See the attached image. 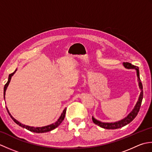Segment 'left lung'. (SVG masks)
Instances as JSON below:
<instances>
[{"instance_id":"8db88e82","label":"left lung","mask_w":152,"mask_h":152,"mask_svg":"<svg viewBox=\"0 0 152 152\" xmlns=\"http://www.w3.org/2000/svg\"><path fill=\"white\" fill-rule=\"evenodd\" d=\"M124 66L125 68L128 69H135L137 71V78H138V86H139V88L141 90V92L140 93V96L139 98H138V100L137 102L135 104L134 108L133 109L129 115L125 117L124 119H121L120 121L114 122V123H104V122H101L97 119H96L93 117H92V120L94 123L95 124L97 125L100 127L104 129H119L121 128L122 127H124V126L127 125V124H129L133 119L136 118V116L137 115L138 112L140 110V108L142 104V99H143V88H142V84L141 80L140 78V75H139V69L138 67L137 66L133 65V64H131L130 63H123Z\"/></svg>"}]
</instances>
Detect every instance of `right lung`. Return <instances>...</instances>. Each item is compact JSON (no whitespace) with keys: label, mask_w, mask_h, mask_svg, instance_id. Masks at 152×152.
I'll return each mask as SVG.
<instances>
[{"label":"right lung","mask_w":152,"mask_h":152,"mask_svg":"<svg viewBox=\"0 0 152 152\" xmlns=\"http://www.w3.org/2000/svg\"><path fill=\"white\" fill-rule=\"evenodd\" d=\"M16 70H17V69H16L14 72L10 74L8 76V80L7 83H6L4 87V98L5 99V94H6V89H7L8 86L9 85L10 82V80H11V78H12V76L14 75V73L16 72ZM6 110H7V111L8 112L9 115H10L11 118L14 120V121L15 123V124H17L18 125H19V126H21V127H23V128H25L26 129L30 131L31 132H34V133H46V132H49L50 131H52L53 129H55L56 127H57L58 126H59L61 123H62V121H63V119H64V117H65V114H66V108H65L64 109V110L63 111L62 114H61L59 118L57 119V121H56V122H55L54 124H52L51 125H47V126H44V127H31V126H28V125H25L24 124H21L20 122H19L18 120H16V119L12 117V115L10 114V113L9 112L7 108V107H6Z\"/></svg>","instance_id":"add662e5"}]
</instances>
